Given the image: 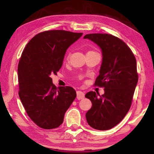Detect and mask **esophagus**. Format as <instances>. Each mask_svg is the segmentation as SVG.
Wrapping results in <instances>:
<instances>
[{"mask_svg": "<svg viewBox=\"0 0 154 154\" xmlns=\"http://www.w3.org/2000/svg\"><path fill=\"white\" fill-rule=\"evenodd\" d=\"M85 97V94L82 91H77V98L78 100H81V99H83Z\"/></svg>", "mask_w": 154, "mask_h": 154, "instance_id": "34e87169", "label": "esophagus"}]
</instances>
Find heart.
Here are the masks:
<instances>
[{"label":"heart","instance_id":"obj_1","mask_svg":"<svg viewBox=\"0 0 154 154\" xmlns=\"http://www.w3.org/2000/svg\"><path fill=\"white\" fill-rule=\"evenodd\" d=\"M68 58H69V57H68Z\"/></svg>","mask_w":154,"mask_h":154}]
</instances>
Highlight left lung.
<instances>
[{"label":"left lung","mask_w":154,"mask_h":154,"mask_svg":"<svg viewBox=\"0 0 154 154\" xmlns=\"http://www.w3.org/2000/svg\"><path fill=\"white\" fill-rule=\"evenodd\" d=\"M83 38L97 44L102 51V64L94 85L105 90L102 96L92 91L85 94L92 104L85 118L93 128L109 130L124 119L131 106L138 82L136 58L129 47L115 36L95 33Z\"/></svg>","instance_id":"1"}]
</instances>
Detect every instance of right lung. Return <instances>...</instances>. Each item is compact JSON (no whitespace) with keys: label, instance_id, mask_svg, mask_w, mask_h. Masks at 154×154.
<instances>
[{"label":"right lung","instance_id":"right-lung-1","mask_svg":"<svg viewBox=\"0 0 154 154\" xmlns=\"http://www.w3.org/2000/svg\"><path fill=\"white\" fill-rule=\"evenodd\" d=\"M83 33L62 30L44 31L26 46L18 64L19 96L29 118L40 128L59 127L76 98L70 86L57 88L51 75L62 67L66 49Z\"/></svg>","mask_w":154,"mask_h":154}]
</instances>
